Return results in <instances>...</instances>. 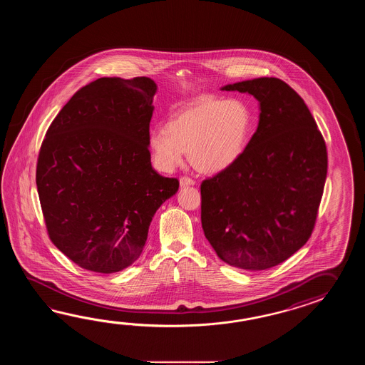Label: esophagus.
<instances>
[{
	"mask_svg": "<svg viewBox=\"0 0 365 365\" xmlns=\"http://www.w3.org/2000/svg\"><path fill=\"white\" fill-rule=\"evenodd\" d=\"M194 184H195V181H194L193 179H190V178H186V176H184V178H181V179H180V186H181V187H184V186L194 185Z\"/></svg>",
	"mask_w": 365,
	"mask_h": 365,
	"instance_id": "34e87169",
	"label": "esophagus"
}]
</instances>
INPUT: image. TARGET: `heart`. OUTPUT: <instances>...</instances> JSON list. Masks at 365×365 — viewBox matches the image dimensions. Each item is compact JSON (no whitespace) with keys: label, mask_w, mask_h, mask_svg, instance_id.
<instances>
[{"label":"heart","mask_w":365,"mask_h":365,"mask_svg":"<svg viewBox=\"0 0 365 365\" xmlns=\"http://www.w3.org/2000/svg\"><path fill=\"white\" fill-rule=\"evenodd\" d=\"M252 115L239 99H203L181 109L165 128L148 134L158 170L175 171L184 153L198 171L219 173L239 160L248 143Z\"/></svg>","instance_id":"b5f03b06"}]
</instances>
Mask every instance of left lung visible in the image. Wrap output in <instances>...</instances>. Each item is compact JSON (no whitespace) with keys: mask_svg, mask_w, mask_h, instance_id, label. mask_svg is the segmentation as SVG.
Listing matches in <instances>:
<instances>
[{"mask_svg":"<svg viewBox=\"0 0 365 365\" xmlns=\"http://www.w3.org/2000/svg\"><path fill=\"white\" fill-rule=\"evenodd\" d=\"M220 90L253 95L259 121L239 160L202 182V228L225 264L266 270L312 235L327 173L325 140L300 95L279 78Z\"/></svg>","mask_w":365,"mask_h":365,"instance_id":"1","label":"left lung"}]
</instances>
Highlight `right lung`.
Here are the masks:
<instances>
[{
	"label": "right lung",
	"instance_id": "add662e5",
	"mask_svg": "<svg viewBox=\"0 0 365 365\" xmlns=\"http://www.w3.org/2000/svg\"><path fill=\"white\" fill-rule=\"evenodd\" d=\"M156 88L148 77L99 78L71 96L41 143L36 185L48 235L86 270L135 262L156 210L179 190L151 165Z\"/></svg>",
	"mask_w": 365,
	"mask_h": 365
}]
</instances>
